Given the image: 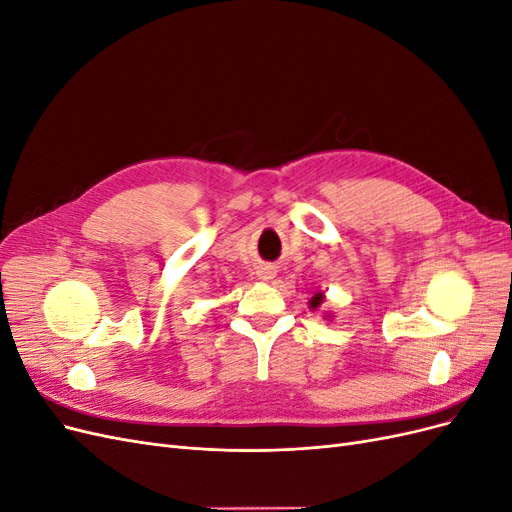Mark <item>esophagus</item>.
<instances>
[{"instance_id":"esophagus-1","label":"esophagus","mask_w":512,"mask_h":512,"mask_svg":"<svg viewBox=\"0 0 512 512\" xmlns=\"http://www.w3.org/2000/svg\"><path fill=\"white\" fill-rule=\"evenodd\" d=\"M273 277H275V267L265 265V267H260V269H258V280H262V282H269V280H273Z\"/></svg>"}]
</instances>
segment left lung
<instances>
[{"label":"left lung","mask_w":512,"mask_h":512,"mask_svg":"<svg viewBox=\"0 0 512 512\" xmlns=\"http://www.w3.org/2000/svg\"><path fill=\"white\" fill-rule=\"evenodd\" d=\"M322 301H324V294H322V292H316L314 297H312V301H309V307L316 309V307H320V305H322Z\"/></svg>","instance_id":"1"}]
</instances>
